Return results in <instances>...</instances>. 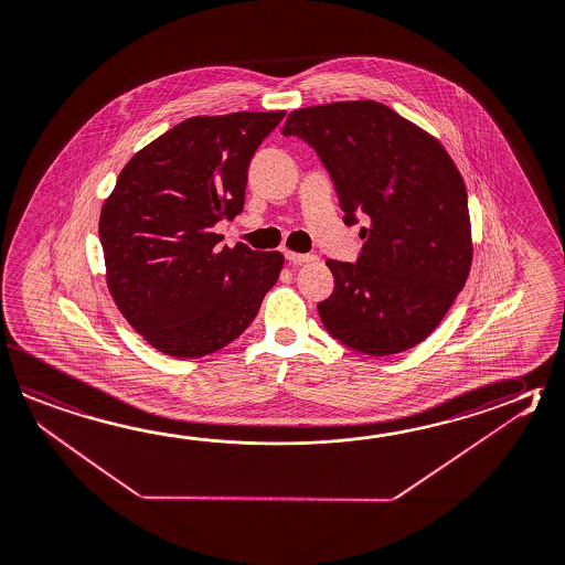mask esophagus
Masks as SVG:
<instances>
[{"mask_svg":"<svg viewBox=\"0 0 565 565\" xmlns=\"http://www.w3.org/2000/svg\"><path fill=\"white\" fill-rule=\"evenodd\" d=\"M286 259H288L289 264H308V262H313L316 259V255L311 254H296V252H286Z\"/></svg>","mask_w":565,"mask_h":565,"instance_id":"1","label":"esophagus"}]
</instances>
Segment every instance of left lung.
<instances>
[{"mask_svg":"<svg viewBox=\"0 0 565 565\" xmlns=\"http://www.w3.org/2000/svg\"><path fill=\"white\" fill-rule=\"evenodd\" d=\"M284 137L308 142L332 177L344 223H369L354 264L328 259L334 291L318 303L328 334L391 356L433 334L471 269L461 173L423 128L374 100L294 110Z\"/></svg>","mask_w":565,"mask_h":565,"instance_id":"left-lung-1","label":"left lung"}]
</instances>
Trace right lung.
<instances>
[{"label": "right lung", "instance_id": "1", "mask_svg": "<svg viewBox=\"0 0 565 565\" xmlns=\"http://www.w3.org/2000/svg\"><path fill=\"white\" fill-rule=\"evenodd\" d=\"M277 113L193 116L139 150L100 213L106 281L128 323L174 358L207 356L254 322L284 265L279 252L220 247L239 215L255 150Z\"/></svg>", "mask_w": 565, "mask_h": 565}]
</instances>
